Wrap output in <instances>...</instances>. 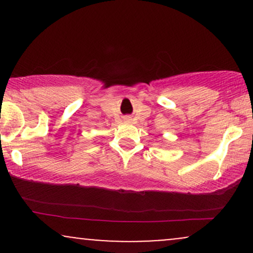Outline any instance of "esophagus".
Segmentation results:
<instances>
[{"instance_id": "esophagus-1", "label": "esophagus", "mask_w": 253, "mask_h": 253, "mask_svg": "<svg viewBox=\"0 0 253 253\" xmlns=\"http://www.w3.org/2000/svg\"><path fill=\"white\" fill-rule=\"evenodd\" d=\"M125 120H126V121H127V123H129V121H130V120H132V119H130L129 117H126V118H125Z\"/></svg>"}]
</instances>
